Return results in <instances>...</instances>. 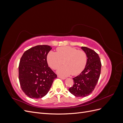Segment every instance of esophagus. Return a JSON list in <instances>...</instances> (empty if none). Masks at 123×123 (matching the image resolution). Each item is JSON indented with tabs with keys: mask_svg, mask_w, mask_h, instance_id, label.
Wrapping results in <instances>:
<instances>
[{
	"mask_svg": "<svg viewBox=\"0 0 123 123\" xmlns=\"http://www.w3.org/2000/svg\"><path fill=\"white\" fill-rule=\"evenodd\" d=\"M57 77H58V78H60V79H62V80H65L66 78L65 77H62V76H61V75H57Z\"/></svg>",
	"mask_w": 123,
	"mask_h": 123,
	"instance_id": "esophagus-1",
	"label": "esophagus"
}]
</instances>
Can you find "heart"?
I'll return each instance as SVG.
<instances>
[{"instance_id": "heart-1", "label": "heart", "mask_w": 123, "mask_h": 123, "mask_svg": "<svg viewBox=\"0 0 123 123\" xmlns=\"http://www.w3.org/2000/svg\"><path fill=\"white\" fill-rule=\"evenodd\" d=\"M47 60L49 66L53 70L59 68L58 72L66 76L71 74L77 75L85 69L87 62V55L84 51L78 50L71 47H62L57 48L56 53L50 51L48 54Z\"/></svg>"}]
</instances>
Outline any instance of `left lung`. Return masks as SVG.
<instances>
[{"label":"left lung","mask_w":123,"mask_h":123,"mask_svg":"<svg viewBox=\"0 0 123 123\" xmlns=\"http://www.w3.org/2000/svg\"><path fill=\"white\" fill-rule=\"evenodd\" d=\"M81 48L87 55V64L80 75L73 78L74 84L69 91L74 96L82 98L94 90L99 78L102 64L98 54L94 50L86 47Z\"/></svg>","instance_id":"1"}]
</instances>
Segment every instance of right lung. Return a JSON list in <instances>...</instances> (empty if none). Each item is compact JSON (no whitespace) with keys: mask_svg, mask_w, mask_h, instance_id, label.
Segmentation results:
<instances>
[{"mask_svg":"<svg viewBox=\"0 0 123 123\" xmlns=\"http://www.w3.org/2000/svg\"><path fill=\"white\" fill-rule=\"evenodd\" d=\"M51 49L48 45L36 46L25 51L20 58L18 78L22 90L29 98L45 96L57 77L47 61Z\"/></svg>","mask_w":123,"mask_h":123,"instance_id":"1","label":"right lung"}]
</instances>
